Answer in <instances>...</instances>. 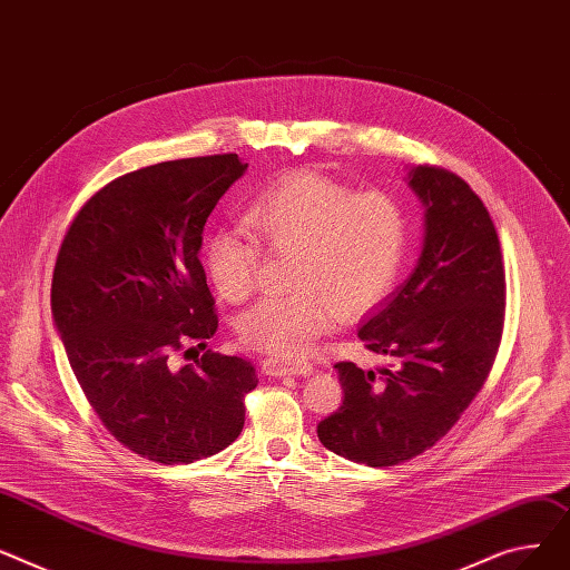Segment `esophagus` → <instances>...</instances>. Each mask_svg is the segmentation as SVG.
<instances>
[{"label": "esophagus", "mask_w": 570, "mask_h": 570, "mask_svg": "<svg viewBox=\"0 0 570 570\" xmlns=\"http://www.w3.org/2000/svg\"><path fill=\"white\" fill-rule=\"evenodd\" d=\"M262 371L269 377H308L313 373V363L296 361V363H283V361H264Z\"/></svg>", "instance_id": "34e87169"}]
</instances>
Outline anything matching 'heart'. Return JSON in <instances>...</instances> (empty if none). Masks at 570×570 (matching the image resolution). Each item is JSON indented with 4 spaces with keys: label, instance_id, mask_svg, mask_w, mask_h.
<instances>
[{
    "label": "heart",
    "instance_id": "b5f03b06",
    "mask_svg": "<svg viewBox=\"0 0 570 570\" xmlns=\"http://www.w3.org/2000/svg\"><path fill=\"white\" fill-rule=\"evenodd\" d=\"M239 232H216L205 244V269L227 301L255 292L259 246L294 253V294L269 296L239 317L250 350L294 361L338 315H358L393 287L407 253V216L386 190H354L301 170L264 188Z\"/></svg>",
    "mask_w": 570,
    "mask_h": 570
}]
</instances>
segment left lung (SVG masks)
I'll return each instance as SVG.
<instances>
[{"mask_svg": "<svg viewBox=\"0 0 570 570\" xmlns=\"http://www.w3.org/2000/svg\"><path fill=\"white\" fill-rule=\"evenodd\" d=\"M407 184L425 207L419 264L358 328L389 365L336 363L343 405L317 425L328 451L367 466L407 462L444 438L483 389L504 328V262L481 197L434 165L412 167Z\"/></svg>", "mask_w": 570, "mask_h": 570, "instance_id": "8db88e82", "label": "left lung"}]
</instances>
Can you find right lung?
I'll return each instance as SVG.
<instances>
[{
  "label": "right lung",
  "instance_id": "obj_1",
  "mask_svg": "<svg viewBox=\"0 0 570 570\" xmlns=\"http://www.w3.org/2000/svg\"><path fill=\"white\" fill-rule=\"evenodd\" d=\"M246 167L218 154L128 173L87 199L57 255L52 317L73 375L112 438L154 462L190 464L229 446L257 386L239 356L175 361L218 328L199 248Z\"/></svg>",
  "mask_w": 570,
  "mask_h": 570
}]
</instances>
